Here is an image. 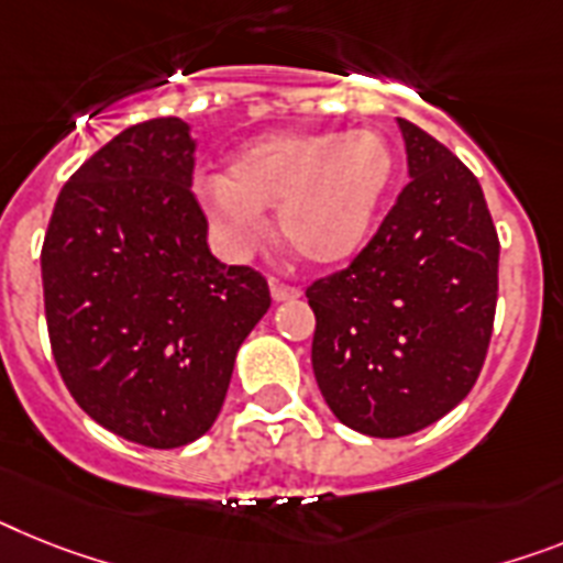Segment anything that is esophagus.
<instances>
[{
  "label": "esophagus",
  "instance_id": "esophagus-1",
  "mask_svg": "<svg viewBox=\"0 0 563 563\" xmlns=\"http://www.w3.org/2000/svg\"><path fill=\"white\" fill-rule=\"evenodd\" d=\"M268 289H272V297L277 300V303H286V300H297L300 297V289L297 286H289V283L283 280H268Z\"/></svg>",
  "mask_w": 563,
  "mask_h": 563
}]
</instances>
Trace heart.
Masks as SVG:
<instances>
[{"mask_svg": "<svg viewBox=\"0 0 563 563\" xmlns=\"http://www.w3.org/2000/svg\"><path fill=\"white\" fill-rule=\"evenodd\" d=\"M395 174V154L372 129L263 136L202 179L200 200L231 249L260 234V209H277L283 243L309 266L361 252Z\"/></svg>", "mask_w": 563, "mask_h": 563, "instance_id": "b5f03b06", "label": "heart"}]
</instances>
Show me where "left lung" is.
Here are the masks:
<instances>
[{"label": "left lung", "instance_id": "1", "mask_svg": "<svg viewBox=\"0 0 563 563\" xmlns=\"http://www.w3.org/2000/svg\"><path fill=\"white\" fill-rule=\"evenodd\" d=\"M409 183L343 272L306 289L311 366L340 423L404 438L455 409L484 366L498 303V231L475 174L398 120Z\"/></svg>", "mask_w": 563, "mask_h": 563}]
</instances>
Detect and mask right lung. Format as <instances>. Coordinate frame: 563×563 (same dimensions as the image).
Instances as JSON below:
<instances>
[{"label":"right lung","mask_w":563,"mask_h":563,"mask_svg":"<svg viewBox=\"0 0 563 563\" xmlns=\"http://www.w3.org/2000/svg\"><path fill=\"white\" fill-rule=\"evenodd\" d=\"M177 117L131 125L70 174L42 243L56 369L99 427L151 450L211 429L268 283L209 252Z\"/></svg>","instance_id":"obj_1"}]
</instances>
